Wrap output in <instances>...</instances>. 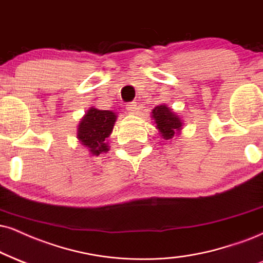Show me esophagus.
<instances>
[{
  "mask_svg": "<svg viewBox=\"0 0 263 263\" xmlns=\"http://www.w3.org/2000/svg\"><path fill=\"white\" fill-rule=\"evenodd\" d=\"M126 111H128L129 113H135V111H137V103L135 102H130L126 105Z\"/></svg>",
  "mask_w": 263,
  "mask_h": 263,
  "instance_id": "esophagus-1",
  "label": "esophagus"
}]
</instances>
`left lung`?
<instances>
[{
    "mask_svg": "<svg viewBox=\"0 0 263 263\" xmlns=\"http://www.w3.org/2000/svg\"><path fill=\"white\" fill-rule=\"evenodd\" d=\"M151 118L156 124V129L161 139L172 140L174 135H179L184 123L173 109L167 105L156 106L151 112Z\"/></svg>",
    "mask_w": 263,
    "mask_h": 263,
    "instance_id": "left-lung-1",
    "label": "left lung"
}]
</instances>
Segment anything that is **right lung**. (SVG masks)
I'll return each instance as SVG.
<instances>
[{
    "instance_id": "right-lung-1",
    "label": "right lung",
    "mask_w": 263,
    "mask_h": 263,
    "mask_svg": "<svg viewBox=\"0 0 263 263\" xmlns=\"http://www.w3.org/2000/svg\"><path fill=\"white\" fill-rule=\"evenodd\" d=\"M117 113L109 109L90 107L77 128V139L91 156L109 151L106 139L109 138L117 121Z\"/></svg>"
}]
</instances>
